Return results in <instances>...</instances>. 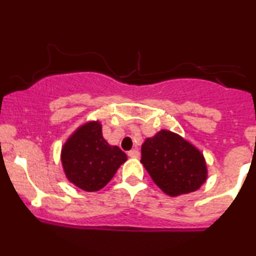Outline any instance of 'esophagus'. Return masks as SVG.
Here are the masks:
<instances>
[{
    "label": "esophagus",
    "instance_id": "esophagus-1",
    "mask_svg": "<svg viewBox=\"0 0 256 256\" xmlns=\"http://www.w3.org/2000/svg\"><path fill=\"white\" fill-rule=\"evenodd\" d=\"M128 155L130 158H140V152H138V149H132V150H130L128 152Z\"/></svg>",
    "mask_w": 256,
    "mask_h": 256
}]
</instances>
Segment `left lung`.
Wrapping results in <instances>:
<instances>
[{
    "label": "left lung",
    "mask_w": 256,
    "mask_h": 256,
    "mask_svg": "<svg viewBox=\"0 0 256 256\" xmlns=\"http://www.w3.org/2000/svg\"><path fill=\"white\" fill-rule=\"evenodd\" d=\"M140 162L154 183L172 198L196 192L208 177L204 154L189 140L168 130L146 138Z\"/></svg>",
    "instance_id": "1"
}]
</instances>
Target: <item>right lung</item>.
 <instances>
[{
    "label": "right lung",
    "mask_w": 256,
    "mask_h": 256,
    "mask_svg": "<svg viewBox=\"0 0 256 256\" xmlns=\"http://www.w3.org/2000/svg\"><path fill=\"white\" fill-rule=\"evenodd\" d=\"M128 156L119 146L108 144L98 120L80 125L61 149L66 178L84 192H98L114 177Z\"/></svg>",
    "instance_id": "1"
}]
</instances>
